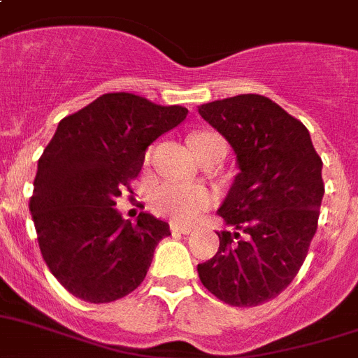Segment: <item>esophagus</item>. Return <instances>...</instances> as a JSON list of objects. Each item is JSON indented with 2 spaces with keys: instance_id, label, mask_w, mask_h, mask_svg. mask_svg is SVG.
I'll list each match as a JSON object with an SVG mask.
<instances>
[{
  "instance_id": "1",
  "label": "esophagus",
  "mask_w": 358,
  "mask_h": 358,
  "mask_svg": "<svg viewBox=\"0 0 358 358\" xmlns=\"http://www.w3.org/2000/svg\"><path fill=\"white\" fill-rule=\"evenodd\" d=\"M170 228H172L173 234H182V235H190V234H194V228H192V226L172 224V226H170Z\"/></svg>"
}]
</instances>
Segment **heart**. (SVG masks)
I'll return each instance as SVG.
<instances>
[{
	"instance_id": "1",
	"label": "heart",
	"mask_w": 358,
	"mask_h": 358,
	"mask_svg": "<svg viewBox=\"0 0 358 358\" xmlns=\"http://www.w3.org/2000/svg\"><path fill=\"white\" fill-rule=\"evenodd\" d=\"M213 141H222V139L213 132H197L190 137V145L195 154ZM210 203H212V195L199 186L164 185L154 194L155 210L179 222L195 221L203 210L208 208Z\"/></svg>"
}]
</instances>
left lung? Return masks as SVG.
I'll return each mask as SVG.
<instances>
[{
    "label": "left lung",
    "instance_id": "8db88e82",
    "mask_svg": "<svg viewBox=\"0 0 358 358\" xmlns=\"http://www.w3.org/2000/svg\"><path fill=\"white\" fill-rule=\"evenodd\" d=\"M230 143L239 173L217 213L219 252L197 264L203 286L237 308L259 306L295 279L317 231L324 195L322 161L308 128L259 94L199 106Z\"/></svg>",
    "mask_w": 358,
    "mask_h": 358
}]
</instances>
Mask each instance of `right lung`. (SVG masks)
I'll use <instances>...</instances> for the list:
<instances>
[{
	"instance_id": "obj_1",
	"label": "right lung",
	"mask_w": 358,
	"mask_h": 358,
	"mask_svg": "<svg viewBox=\"0 0 358 358\" xmlns=\"http://www.w3.org/2000/svg\"><path fill=\"white\" fill-rule=\"evenodd\" d=\"M186 114L185 106L115 92L59 121L38 161L30 213L48 270L74 297L117 301L146 277L170 226L150 213L137 224L124 221L115 199L132 194L146 148Z\"/></svg>"
}]
</instances>
